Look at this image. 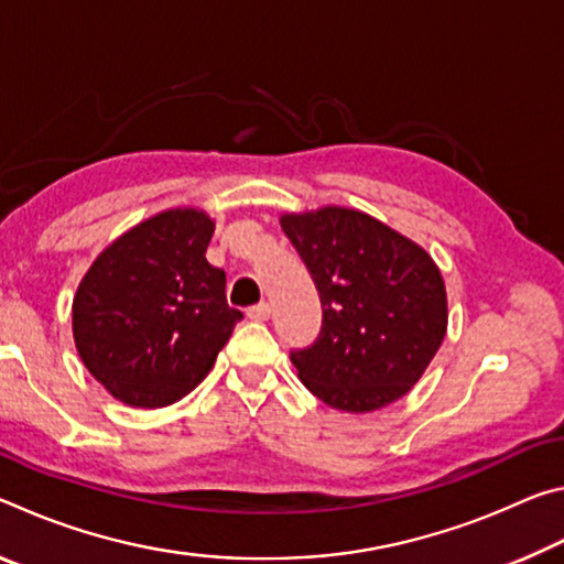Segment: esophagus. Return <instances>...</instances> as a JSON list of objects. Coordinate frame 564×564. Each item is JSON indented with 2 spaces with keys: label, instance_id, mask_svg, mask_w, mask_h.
Instances as JSON below:
<instances>
[{
  "label": "esophagus",
  "instance_id": "1",
  "mask_svg": "<svg viewBox=\"0 0 564 564\" xmlns=\"http://www.w3.org/2000/svg\"><path fill=\"white\" fill-rule=\"evenodd\" d=\"M246 316L251 321H269L271 318V303H259V305H251V308L246 311Z\"/></svg>",
  "mask_w": 564,
  "mask_h": 564
}]
</instances>
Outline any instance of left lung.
Returning <instances> with one entry per match:
<instances>
[{
    "mask_svg": "<svg viewBox=\"0 0 564 564\" xmlns=\"http://www.w3.org/2000/svg\"><path fill=\"white\" fill-rule=\"evenodd\" d=\"M281 228L316 283L323 308L318 338L291 350L303 386L348 413L403 398L447 328L445 283L431 256L350 208L291 214Z\"/></svg>",
    "mask_w": 564,
    "mask_h": 564,
    "instance_id": "1",
    "label": "left lung"
}]
</instances>
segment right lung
Instances as JSON below:
<instances>
[{"instance_id":"1","label":"right lung","mask_w":564,"mask_h":564,"mask_svg":"<svg viewBox=\"0 0 564 564\" xmlns=\"http://www.w3.org/2000/svg\"><path fill=\"white\" fill-rule=\"evenodd\" d=\"M212 236L204 212H164L117 238L79 283L76 350L121 403L164 408L188 395L243 318L226 303V273L206 261Z\"/></svg>"}]
</instances>
